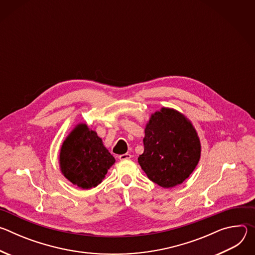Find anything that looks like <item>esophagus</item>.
<instances>
[{
	"label": "esophagus",
	"mask_w": 255,
	"mask_h": 255,
	"mask_svg": "<svg viewBox=\"0 0 255 255\" xmlns=\"http://www.w3.org/2000/svg\"><path fill=\"white\" fill-rule=\"evenodd\" d=\"M130 158H131V154H129V153H125V154L119 155V159L120 160H126V159H130Z\"/></svg>",
	"instance_id": "1"
}]
</instances>
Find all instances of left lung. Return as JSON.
Segmentation results:
<instances>
[{
    "instance_id": "obj_1",
    "label": "left lung",
    "mask_w": 255,
    "mask_h": 255,
    "mask_svg": "<svg viewBox=\"0 0 255 255\" xmlns=\"http://www.w3.org/2000/svg\"><path fill=\"white\" fill-rule=\"evenodd\" d=\"M138 163L153 183L164 189L183 184L201 157V142L192 122L171 108L151 114Z\"/></svg>"
}]
</instances>
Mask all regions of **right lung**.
<instances>
[{"label":"right lung","mask_w":255,"mask_h":255,"mask_svg":"<svg viewBox=\"0 0 255 255\" xmlns=\"http://www.w3.org/2000/svg\"><path fill=\"white\" fill-rule=\"evenodd\" d=\"M114 163L115 158L104 146L102 138L84 123L72 129L61 145L60 171L80 189L97 187Z\"/></svg>","instance_id":"right-lung-1"}]
</instances>
